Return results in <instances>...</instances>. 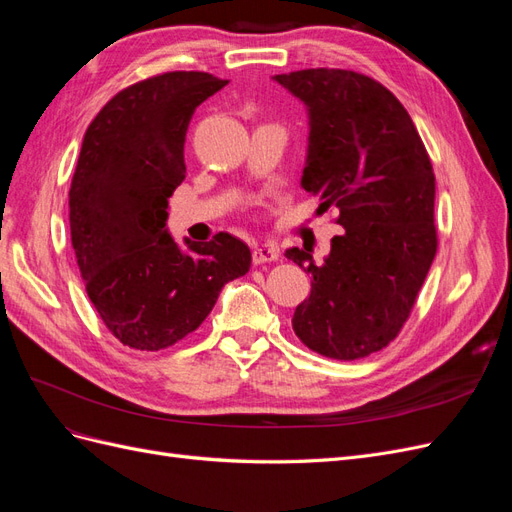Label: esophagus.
<instances>
[{
    "label": "esophagus",
    "instance_id": "34e87169",
    "mask_svg": "<svg viewBox=\"0 0 512 512\" xmlns=\"http://www.w3.org/2000/svg\"><path fill=\"white\" fill-rule=\"evenodd\" d=\"M280 258V247L273 245V243H262L256 245L254 252H252V260L254 265H265V262H273Z\"/></svg>",
    "mask_w": 512,
    "mask_h": 512
}]
</instances>
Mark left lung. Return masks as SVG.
Masks as SVG:
<instances>
[{"instance_id": "obj_1", "label": "left lung", "mask_w": 512, "mask_h": 512, "mask_svg": "<svg viewBox=\"0 0 512 512\" xmlns=\"http://www.w3.org/2000/svg\"><path fill=\"white\" fill-rule=\"evenodd\" d=\"M273 79L309 111L301 185L344 228L320 267L307 250L286 252L314 277L292 329L329 359H365L399 335L438 252L429 153L404 104L371 76L309 68Z\"/></svg>"}]
</instances>
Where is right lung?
Returning <instances> with one entry per match:
<instances>
[{"mask_svg":"<svg viewBox=\"0 0 512 512\" xmlns=\"http://www.w3.org/2000/svg\"><path fill=\"white\" fill-rule=\"evenodd\" d=\"M224 85L209 72L149 76L108 100L85 132L70 185L72 247L91 303L128 348L181 342L252 267L250 247L228 232L181 252L164 230L185 179L188 123Z\"/></svg>","mask_w":512,"mask_h":512,"instance_id":"add662e5","label":"right lung"}]
</instances>
